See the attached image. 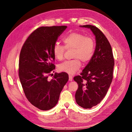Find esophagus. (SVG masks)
Returning a JSON list of instances; mask_svg holds the SVG:
<instances>
[{
	"instance_id": "esophagus-1",
	"label": "esophagus",
	"mask_w": 132,
	"mask_h": 132,
	"mask_svg": "<svg viewBox=\"0 0 132 132\" xmlns=\"http://www.w3.org/2000/svg\"><path fill=\"white\" fill-rule=\"evenodd\" d=\"M69 81H72L73 80V77L71 75H69Z\"/></svg>"
}]
</instances>
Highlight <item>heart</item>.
Returning a JSON list of instances; mask_svg holds the SVG:
<instances>
[{
    "label": "heart",
    "instance_id": "heart-1",
    "mask_svg": "<svg viewBox=\"0 0 132 132\" xmlns=\"http://www.w3.org/2000/svg\"><path fill=\"white\" fill-rule=\"evenodd\" d=\"M64 46L55 43L53 47L54 57L59 61L64 58L65 49L73 50L72 57L74 58L59 64L58 69L62 72L72 74L79 69L81 61L86 64L93 58L95 51V42L93 38L86 37L83 34L73 32L67 35L63 39Z\"/></svg>",
    "mask_w": 132,
    "mask_h": 132
}]
</instances>
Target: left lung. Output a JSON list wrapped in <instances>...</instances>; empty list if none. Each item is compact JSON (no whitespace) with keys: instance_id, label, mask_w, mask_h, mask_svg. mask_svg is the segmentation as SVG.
Masks as SVG:
<instances>
[{"instance_id":"1","label":"left lung","mask_w":132,"mask_h":132,"mask_svg":"<svg viewBox=\"0 0 132 132\" xmlns=\"http://www.w3.org/2000/svg\"><path fill=\"white\" fill-rule=\"evenodd\" d=\"M80 26L90 29L96 39L93 58L80 75L74 78L78 84L76 102L87 109L96 106L105 96L112 81L114 61L110 43L102 31L91 25Z\"/></svg>"}]
</instances>
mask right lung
Segmentation results:
<instances>
[{
	"label": "right lung",
	"instance_id": "obj_1",
	"mask_svg": "<svg viewBox=\"0 0 132 132\" xmlns=\"http://www.w3.org/2000/svg\"><path fill=\"white\" fill-rule=\"evenodd\" d=\"M66 26H43L32 33L20 54L19 76L29 101L38 109L47 111L57 103L60 94L68 81L65 72L48 75L55 69L53 47Z\"/></svg>",
	"mask_w": 132,
	"mask_h": 132
}]
</instances>
